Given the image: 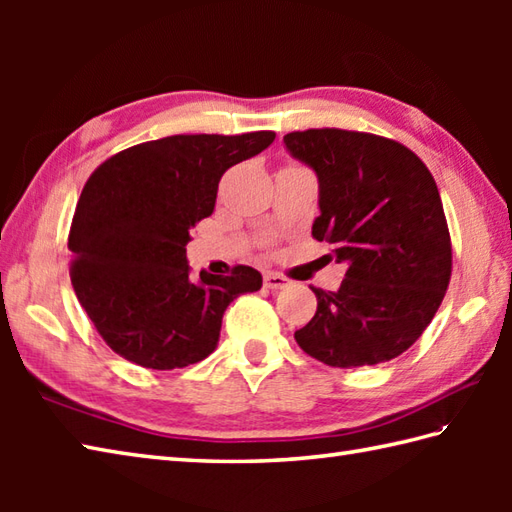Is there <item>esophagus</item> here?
<instances>
[{
	"label": "esophagus",
	"instance_id": "34e87169",
	"mask_svg": "<svg viewBox=\"0 0 512 512\" xmlns=\"http://www.w3.org/2000/svg\"><path fill=\"white\" fill-rule=\"evenodd\" d=\"M264 286L268 290H284V288L290 286V279L284 277V275H279V273H273V270H266V273H264Z\"/></svg>",
	"mask_w": 512,
	"mask_h": 512
}]
</instances>
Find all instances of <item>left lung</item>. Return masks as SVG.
Segmentation results:
<instances>
[{"instance_id":"8db88e82","label":"left lung","mask_w":512,"mask_h":512,"mask_svg":"<svg viewBox=\"0 0 512 512\" xmlns=\"http://www.w3.org/2000/svg\"><path fill=\"white\" fill-rule=\"evenodd\" d=\"M319 178L312 237L347 266L336 292L312 288L317 312L295 332L330 367L400 356L436 317L451 279V235L427 165L391 138L323 127L284 136Z\"/></svg>"}]
</instances>
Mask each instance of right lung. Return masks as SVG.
Here are the masks:
<instances>
[{
  "mask_svg": "<svg viewBox=\"0 0 512 512\" xmlns=\"http://www.w3.org/2000/svg\"><path fill=\"white\" fill-rule=\"evenodd\" d=\"M275 132L178 134L118 151L94 169L72 217L68 248L76 299L112 350L147 369L209 356L235 297L262 275L191 277L187 244L213 213L226 169L257 156Z\"/></svg>",
  "mask_w": 512,
  "mask_h": 512,
  "instance_id": "obj_1",
  "label": "right lung"
}]
</instances>
